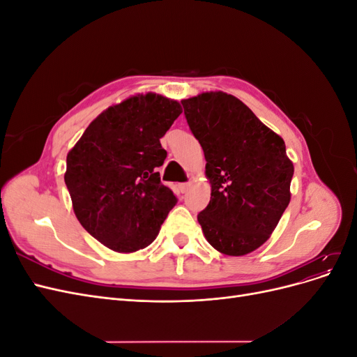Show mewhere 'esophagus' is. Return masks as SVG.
<instances>
[{
	"mask_svg": "<svg viewBox=\"0 0 357 357\" xmlns=\"http://www.w3.org/2000/svg\"><path fill=\"white\" fill-rule=\"evenodd\" d=\"M189 186H190V181L180 183V185H178V189H180V192H181V193H185V192L189 189Z\"/></svg>",
	"mask_w": 357,
	"mask_h": 357,
	"instance_id": "1",
	"label": "esophagus"
}]
</instances>
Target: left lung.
<instances>
[{"instance_id":"8db88e82","label":"left lung","mask_w":357,"mask_h":357,"mask_svg":"<svg viewBox=\"0 0 357 357\" xmlns=\"http://www.w3.org/2000/svg\"><path fill=\"white\" fill-rule=\"evenodd\" d=\"M181 104L207 160L211 198L198 214L205 238L223 255L252 253L290 202L294 164L283 138L234 95L204 92Z\"/></svg>"}]
</instances>
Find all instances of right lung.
Returning a JSON list of instances; mask_svg holds the SVG:
<instances>
[{"mask_svg": "<svg viewBox=\"0 0 357 357\" xmlns=\"http://www.w3.org/2000/svg\"><path fill=\"white\" fill-rule=\"evenodd\" d=\"M181 113L162 95H135L104 110L67 155L66 185L83 228L110 250L132 253L152 244L177 204L158 168L160 138Z\"/></svg>", "mask_w": 357, "mask_h": 357, "instance_id": "obj_1", "label": "right lung"}]
</instances>
